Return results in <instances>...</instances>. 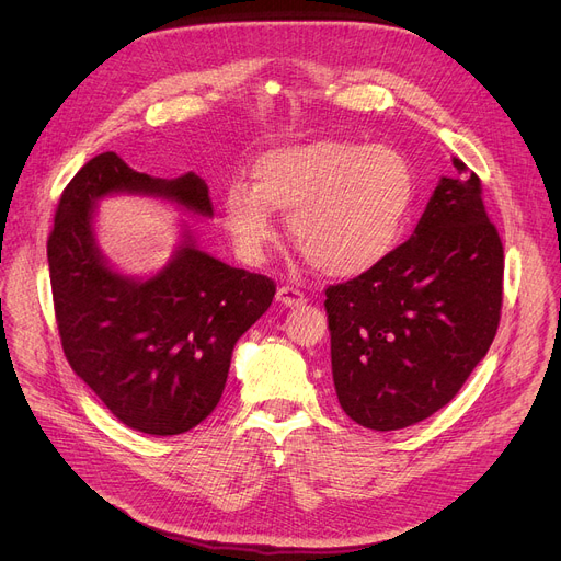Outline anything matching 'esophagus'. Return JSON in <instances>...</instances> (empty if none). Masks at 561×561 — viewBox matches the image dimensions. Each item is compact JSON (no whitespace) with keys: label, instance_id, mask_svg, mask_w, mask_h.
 I'll list each match as a JSON object with an SVG mask.
<instances>
[{"label":"esophagus","instance_id":"34e87169","mask_svg":"<svg viewBox=\"0 0 561 561\" xmlns=\"http://www.w3.org/2000/svg\"><path fill=\"white\" fill-rule=\"evenodd\" d=\"M277 300L282 305H286V307H302V305H307L305 293L298 290V288H293V286H282L277 290Z\"/></svg>","mask_w":561,"mask_h":561}]
</instances>
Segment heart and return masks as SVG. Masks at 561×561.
<instances>
[{
    "instance_id": "1",
    "label": "heart",
    "mask_w": 561,
    "mask_h": 561,
    "mask_svg": "<svg viewBox=\"0 0 561 561\" xmlns=\"http://www.w3.org/2000/svg\"><path fill=\"white\" fill-rule=\"evenodd\" d=\"M254 184L225 191V222L239 252L259 261L275 241V218L320 273L362 277L385 263L407 231L416 182L391 147L350 140L284 145L252 165Z\"/></svg>"
}]
</instances>
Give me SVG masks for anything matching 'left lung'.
<instances>
[{
	"label": "left lung",
	"instance_id": "obj_1",
	"mask_svg": "<svg viewBox=\"0 0 561 561\" xmlns=\"http://www.w3.org/2000/svg\"><path fill=\"white\" fill-rule=\"evenodd\" d=\"M453 165L457 176H440L409 241L325 290L334 389L368 430H402L446 407L497 332L503 243L480 176Z\"/></svg>",
	"mask_w": 561,
	"mask_h": 561
}]
</instances>
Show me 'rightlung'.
<instances>
[{
    "label": "right lung",
    "mask_w": 561,
    "mask_h": 561,
    "mask_svg": "<svg viewBox=\"0 0 561 561\" xmlns=\"http://www.w3.org/2000/svg\"><path fill=\"white\" fill-rule=\"evenodd\" d=\"M111 193L154 195L211 218L209 188L195 172L159 180L104 152L66 186L47 241L56 325L72 370L127 427L182 434L220 402L233 345L268 311L277 286L197 250L188 231L154 277L115 273L93 229V206Z\"/></svg>",
    "instance_id": "right-lung-1"
}]
</instances>
